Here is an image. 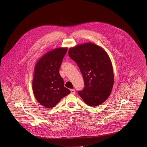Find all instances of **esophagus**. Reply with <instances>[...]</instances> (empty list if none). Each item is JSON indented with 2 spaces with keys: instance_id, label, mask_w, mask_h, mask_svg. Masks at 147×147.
<instances>
[{
  "instance_id": "obj_1",
  "label": "esophagus",
  "mask_w": 147,
  "mask_h": 147,
  "mask_svg": "<svg viewBox=\"0 0 147 147\" xmlns=\"http://www.w3.org/2000/svg\"><path fill=\"white\" fill-rule=\"evenodd\" d=\"M70 92H71V94H75V90L74 89H70Z\"/></svg>"
}]
</instances>
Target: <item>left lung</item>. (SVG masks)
I'll list each match as a JSON object with an SVG mask.
<instances>
[{
	"label": "left lung",
	"instance_id": "1",
	"mask_svg": "<svg viewBox=\"0 0 147 147\" xmlns=\"http://www.w3.org/2000/svg\"><path fill=\"white\" fill-rule=\"evenodd\" d=\"M77 63L84 80L83 90L78 94L91 107L99 106L111 92L114 77L111 60L102 48L90 42L78 45L68 51Z\"/></svg>",
	"mask_w": 147,
	"mask_h": 147
}]
</instances>
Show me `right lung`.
I'll use <instances>...</instances> for the list:
<instances>
[{
  "label": "right lung",
  "mask_w": 147,
  "mask_h": 147,
  "mask_svg": "<svg viewBox=\"0 0 147 147\" xmlns=\"http://www.w3.org/2000/svg\"><path fill=\"white\" fill-rule=\"evenodd\" d=\"M67 48H58L47 52L34 67L32 87L38 102L47 108H52L70 93L64 87L60 75V67Z\"/></svg>",
  "instance_id": "obj_1"
}]
</instances>
